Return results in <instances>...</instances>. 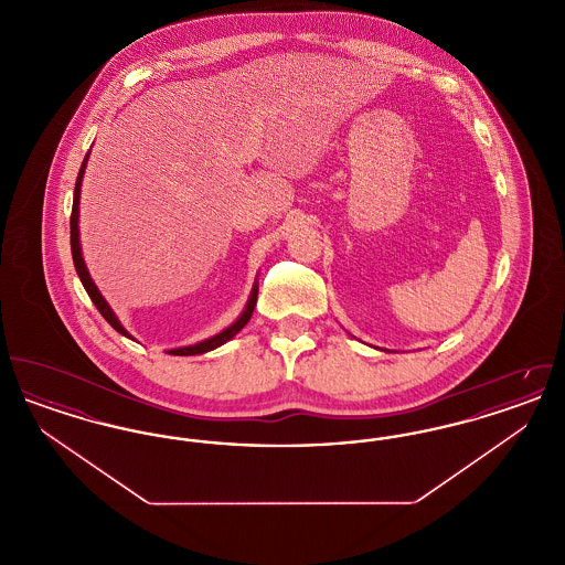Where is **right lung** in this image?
Returning <instances> with one entry per match:
<instances>
[{
	"instance_id": "add662e5",
	"label": "right lung",
	"mask_w": 565,
	"mask_h": 565,
	"mask_svg": "<svg viewBox=\"0 0 565 565\" xmlns=\"http://www.w3.org/2000/svg\"><path fill=\"white\" fill-rule=\"evenodd\" d=\"M88 157H90V152H86V157H84V161H82L81 173H78L76 189H74L72 220H70V226H72V256H74V267H76V273H78V277H81L82 286H84L86 295L90 296V300L95 302V307L99 309V313L106 318V322H108L116 332H120L122 337H127V339L135 341L134 334H131V332L120 323L118 316H116V313H114V309L109 307L108 300H106L104 295L99 292V288L95 286V281H93L90 273L86 269V263H84V258H82L81 228H78V220H81L82 178H84V171H86ZM256 298H258V279L254 281L252 292H249V298H247V302H245V309H243L242 316H239L235 322L231 323V326H226L222 332H217V334L210 337V339H205V341H199V343H194V345H186V348L167 350V353H171V355H199V353H207V351H212L215 350V348H220V345H224L226 341H231V339L242 330L245 323L249 322V318H252V313H254V307H256Z\"/></svg>"
}]
</instances>
